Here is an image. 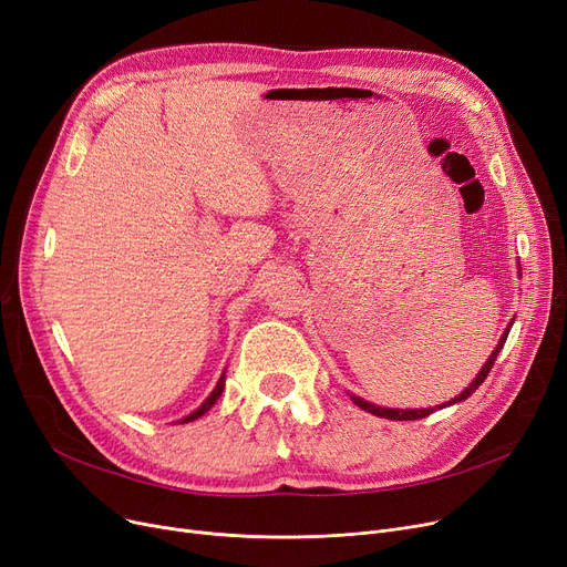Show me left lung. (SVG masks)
I'll return each mask as SVG.
<instances>
[{
    "label": "left lung",
    "mask_w": 567,
    "mask_h": 567,
    "mask_svg": "<svg viewBox=\"0 0 567 567\" xmlns=\"http://www.w3.org/2000/svg\"><path fill=\"white\" fill-rule=\"evenodd\" d=\"M513 326V323H511ZM511 326L508 329H505V333H503V338L498 340V344H496V349H494V353L489 355L487 359V363H485V368L478 372V377L473 379V383L468 385V389L460 395V398H455L451 404H455V402H462V400H466L468 395H473L475 391H478V385L487 379V374H489V370H492V365H494V361H496V355H498V351L503 349V342H505V338H508V333H511ZM355 404H359L363 411H368V413H374V415H379V419H389V421H419V419H425V415H430V413H434V409H409V411H404V409H383V406H377V404H370V402H365V400H361V398H351ZM445 406V404H443Z\"/></svg>",
    "instance_id": "1"
}]
</instances>
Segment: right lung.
<instances>
[{
	"mask_svg": "<svg viewBox=\"0 0 567 567\" xmlns=\"http://www.w3.org/2000/svg\"><path fill=\"white\" fill-rule=\"evenodd\" d=\"M223 389H225V374L220 377V381H218V385H216V389H214V393L212 395H208L206 398V402L197 409V411H193L190 415H188V419H184V423H188V421H195V419H199V415H204L208 409H212L216 402H218V398L223 395Z\"/></svg>",
	"mask_w": 567,
	"mask_h": 567,
	"instance_id": "1",
	"label": "right lung"
}]
</instances>
